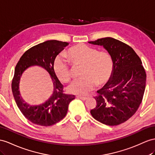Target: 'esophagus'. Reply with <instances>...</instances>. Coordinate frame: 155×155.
Returning <instances> with one entry per match:
<instances>
[{"label": "esophagus", "instance_id": "1", "mask_svg": "<svg viewBox=\"0 0 155 155\" xmlns=\"http://www.w3.org/2000/svg\"><path fill=\"white\" fill-rule=\"evenodd\" d=\"M78 97L80 98L82 101H85L88 99V97H83V96H78Z\"/></svg>", "mask_w": 155, "mask_h": 155}]
</instances>
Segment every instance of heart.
I'll return each mask as SVG.
<instances>
[{
	"mask_svg": "<svg viewBox=\"0 0 155 155\" xmlns=\"http://www.w3.org/2000/svg\"><path fill=\"white\" fill-rule=\"evenodd\" d=\"M73 67H81L82 78L74 81L68 86L69 93L86 94L92 90L97 84L107 82L113 72V60L108 52L98 51L96 48L85 44L71 47L65 53ZM53 69L61 82H69L73 77V69L61 56L55 59Z\"/></svg>",
	"mask_w": 155,
	"mask_h": 155,
	"instance_id": "heart-1",
	"label": "heart"
}]
</instances>
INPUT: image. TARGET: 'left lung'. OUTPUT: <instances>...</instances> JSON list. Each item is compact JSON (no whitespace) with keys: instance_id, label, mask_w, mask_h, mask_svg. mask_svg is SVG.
I'll return each mask as SVG.
<instances>
[{"instance_id":"8db88e82","label":"left lung","mask_w":155,"mask_h":155,"mask_svg":"<svg viewBox=\"0 0 155 155\" xmlns=\"http://www.w3.org/2000/svg\"><path fill=\"white\" fill-rule=\"evenodd\" d=\"M88 42L104 46L114 64L110 81L97 91V105L90 113L104 124H120L132 117L141 104L146 85L145 71L132 48L118 40L106 37Z\"/></svg>"}]
</instances>
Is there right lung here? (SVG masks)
Masks as SVG:
<instances>
[{"label":"right lung","instance_id":"add662e5","mask_svg":"<svg viewBox=\"0 0 155 155\" xmlns=\"http://www.w3.org/2000/svg\"><path fill=\"white\" fill-rule=\"evenodd\" d=\"M68 45V42L55 40L40 43L27 50L15 66L12 82L14 100L23 116L35 124L49 126L60 121L66 116L69 103L75 98L74 95L63 94V86L53 69L55 58ZM32 66L45 68L51 75L54 87L52 96L45 103L36 106L30 105L23 100L18 87L22 74Z\"/></svg>","mask_w":155,"mask_h":155}]
</instances>
